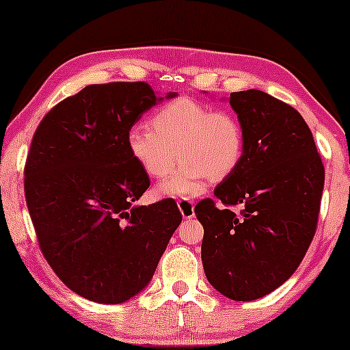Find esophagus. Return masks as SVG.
<instances>
[{"mask_svg":"<svg viewBox=\"0 0 350 350\" xmlns=\"http://www.w3.org/2000/svg\"><path fill=\"white\" fill-rule=\"evenodd\" d=\"M176 204H178V208L181 215H183V218H193L194 217V202L191 199H186V198H181L176 200Z\"/></svg>","mask_w":350,"mask_h":350,"instance_id":"esophagus-1","label":"esophagus"}]
</instances>
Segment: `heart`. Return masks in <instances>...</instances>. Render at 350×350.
I'll list each match as a JSON object with an SVG mask.
<instances>
[{
  "label": "heart",
  "instance_id": "obj_1",
  "mask_svg": "<svg viewBox=\"0 0 350 350\" xmlns=\"http://www.w3.org/2000/svg\"><path fill=\"white\" fill-rule=\"evenodd\" d=\"M150 124L152 131L143 126L129 129L126 146L152 178L169 174L178 154V169L157 186L162 196H198L210 178H228L243 159L245 131L231 109L181 97L157 109Z\"/></svg>",
  "mask_w": 350,
  "mask_h": 350
}]
</instances>
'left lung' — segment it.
Instances as JSON below:
<instances>
[{
    "label": "left lung",
    "instance_id": "1",
    "mask_svg": "<svg viewBox=\"0 0 350 350\" xmlns=\"http://www.w3.org/2000/svg\"><path fill=\"white\" fill-rule=\"evenodd\" d=\"M229 105L245 131L243 159L194 213L204 226L200 255L210 284L229 299L253 301L303 261L317 229L325 169L312 132L288 103L250 89L232 92Z\"/></svg>",
    "mask_w": 350,
    "mask_h": 350
}]
</instances>
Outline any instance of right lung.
<instances>
[{"instance_id": "obj_1", "label": "right lung", "mask_w": 350, "mask_h": 350, "mask_svg": "<svg viewBox=\"0 0 350 350\" xmlns=\"http://www.w3.org/2000/svg\"><path fill=\"white\" fill-rule=\"evenodd\" d=\"M157 100L143 81L90 84L57 103L33 135L25 199L38 243L57 277L95 303L145 288L181 223L174 199L132 205L150 176L126 133Z\"/></svg>"}]
</instances>
